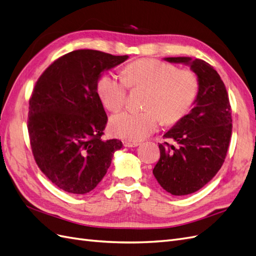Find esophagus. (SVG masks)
<instances>
[{
	"instance_id": "obj_1",
	"label": "esophagus",
	"mask_w": 256,
	"mask_h": 256,
	"mask_svg": "<svg viewBox=\"0 0 256 256\" xmlns=\"http://www.w3.org/2000/svg\"><path fill=\"white\" fill-rule=\"evenodd\" d=\"M122 144L125 147H136V146L140 145V143H138V142H131V141H127V140L122 141Z\"/></svg>"
}]
</instances>
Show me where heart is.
Returning <instances> with one entry per match:
<instances>
[{
  "label": "heart",
  "instance_id": "b5f03b06",
  "mask_svg": "<svg viewBox=\"0 0 256 256\" xmlns=\"http://www.w3.org/2000/svg\"><path fill=\"white\" fill-rule=\"evenodd\" d=\"M131 88H148L143 111L126 110L111 118L112 132L129 141L138 142L156 130L161 120L166 124L180 120L189 111L198 94L196 76L188 69L156 58L132 62L124 70V78L106 74L97 83V92L104 106L118 111L125 104Z\"/></svg>",
  "mask_w": 256,
  "mask_h": 256
}]
</instances>
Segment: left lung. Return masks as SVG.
I'll return each mask as SVG.
<instances>
[{"instance_id": "obj_1", "label": "left lung", "mask_w": 256, "mask_h": 256, "mask_svg": "<svg viewBox=\"0 0 256 256\" xmlns=\"http://www.w3.org/2000/svg\"><path fill=\"white\" fill-rule=\"evenodd\" d=\"M190 67L198 81L192 110L164 134L177 143L159 144L160 159L152 170L158 184L173 196H187L212 180L226 159L232 134L228 92L219 74L205 60L164 58Z\"/></svg>"}]
</instances>
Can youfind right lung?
Returning <instances> with one entry per match:
<instances>
[{"label":"right lung","instance_id":"add662e5","mask_svg":"<svg viewBox=\"0 0 256 256\" xmlns=\"http://www.w3.org/2000/svg\"><path fill=\"white\" fill-rule=\"evenodd\" d=\"M128 58L76 50L54 62L36 82L30 99V146L37 166L60 189L74 194L94 190L122 147L118 138H102L108 116L97 83Z\"/></svg>","mask_w":256,"mask_h":256}]
</instances>
